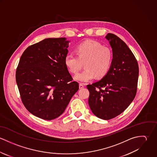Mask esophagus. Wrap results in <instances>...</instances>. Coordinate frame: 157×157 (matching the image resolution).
I'll return each instance as SVG.
<instances>
[{
  "instance_id": "obj_1",
  "label": "esophagus",
  "mask_w": 157,
  "mask_h": 157,
  "mask_svg": "<svg viewBox=\"0 0 157 157\" xmlns=\"http://www.w3.org/2000/svg\"><path fill=\"white\" fill-rule=\"evenodd\" d=\"M85 87V86L83 85V84H82V83H80L79 84V88L80 89H82V88H83Z\"/></svg>"
}]
</instances>
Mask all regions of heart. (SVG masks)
<instances>
[{"instance_id": "obj_1", "label": "heart", "mask_w": 157, "mask_h": 157, "mask_svg": "<svg viewBox=\"0 0 157 157\" xmlns=\"http://www.w3.org/2000/svg\"><path fill=\"white\" fill-rule=\"evenodd\" d=\"M75 52L77 56L68 54L65 58V65L68 71L77 74L85 63L83 71L78 73L74 80L80 83H86L94 79L105 77L109 71L112 60L111 49L103 46L94 40H86L78 45Z\"/></svg>"}]
</instances>
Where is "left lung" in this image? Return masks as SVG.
<instances>
[{"label": "left lung", "instance_id": "8db88e82", "mask_svg": "<svg viewBox=\"0 0 157 157\" xmlns=\"http://www.w3.org/2000/svg\"><path fill=\"white\" fill-rule=\"evenodd\" d=\"M105 38L112 49L111 67L100 80L87 85L88 103L98 118L108 120L123 112L134 99L139 74L137 61L127 45L113 34Z\"/></svg>", "mask_w": 157, "mask_h": 157}]
</instances>
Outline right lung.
<instances>
[{
  "instance_id": "obj_1",
  "label": "right lung",
  "mask_w": 157,
  "mask_h": 157,
  "mask_svg": "<svg viewBox=\"0 0 157 157\" xmlns=\"http://www.w3.org/2000/svg\"><path fill=\"white\" fill-rule=\"evenodd\" d=\"M69 42L65 37L47 38L28 47L21 57L16 79L21 99L40 118L61 115L79 88L64 62Z\"/></svg>"
}]
</instances>
